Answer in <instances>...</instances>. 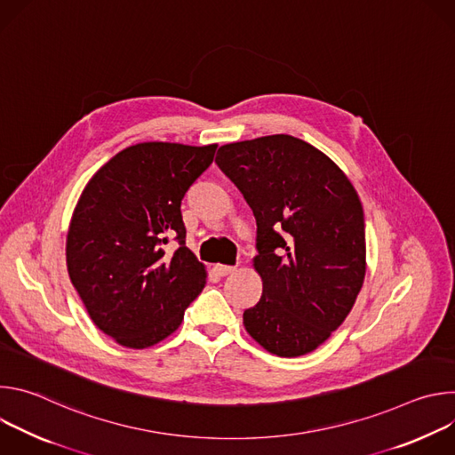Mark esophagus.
<instances>
[{"instance_id": "34e87169", "label": "esophagus", "mask_w": 455, "mask_h": 455, "mask_svg": "<svg viewBox=\"0 0 455 455\" xmlns=\"http://www.w3.org/2000/svg\"><path fill=\"white\" fill-rule=\"evenodd\" d=\"M234 270H235V267H228V265H216V267H214V272H216L218 275H221V277L232 274Z\"/></svg>"}]
</instances>
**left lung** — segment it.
Segmentation results:
<instances>
[{
	"instance_id": "left-lung-1",
	"label": "left lung",
	"mask_w": 455,
	"mask_h": 455,
	"mask_svg": "<svg viewBox=\"0 0 455 455\" xmlns=\"http://www.w3.org/2000/svg\"><path fill=\"white\" fill-rule=\"evenodd\" d=\"M216 164L257 223L263 295L243 313L248 335L277 356L315 351L346 320L365 277L355 187L331 158L290 135L221 146Z\"/></svg>"
}]
</instances>
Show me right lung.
Returning a JSON list of instances; mask_svg holds the SVG:
<instances>
[{
    "instance_id": "add662e5",
    "label": "right lung",
    "mask_w": 455,
    "mask_h": 455,
    "mask_svg": "<svg viewBox=\"0 0 455 455\" xmlns=\"http://www.w3.org/2000/svg\"><path fill=\"white\" fill-rule=\"evenodd\" d=\"M216 148H125L81 194L67 237L68 274L95 326L124 347L167 339L205 288V267L185 246L180 207ZM171 236L179 248L165 252Z\"/></svg>"
}]
</instances>
